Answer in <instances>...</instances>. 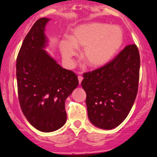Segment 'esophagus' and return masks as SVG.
<instances>
[{"label": "esophagus", "instance_id": "1", "mask_svg": "<svg viewBox=\"0 0 157 157\" xmlns=\"http://www.w3.org/2000/svg\"><path fill=\"white\" fill-rule=\"evenodd\" d=\"M78 78L79 83V85H80L81 82H82V79H83V78H82V76H81V75H78Z\"/></svg>", "mask_w": 157, "mask_h": 157}]
</instances>
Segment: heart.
I'll return each mask as SVG.
<instances>
[{"instance_id": "b5f03b06", "label": "heart", "mask_w": 157, "mask_h": 157, "mask_svg": "<svg viewBox=\"0 0 157 157\" xmlns=\"http://www.w3.org/2000/svg\"><path fill=\"white\" fill-rule=\"evenodd\" d=\"M123 30L116 25L91 22L75 28L71 39L60 43L63 58L68 66L74 65L76 48H83L82 58L89 66L98 67L106 65L116 54L123 44Z\"/></svg>"}]
</instances>
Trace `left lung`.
Returning <instances> with one entry per match:
<instances>
[{
    "label": "left lung",
    "mask_w": 157,
    "mask_h": 157,
    "mask_svg": "<svg viewBox=\"0 0 157 157\" xmlns=\"http://www.w3.org/2000/svg\"><path fill=\"white\" fill-rule=\"evenodd\" d=\"M140 67L138 48L130 44L104 66L83 74L81 85L93 125L111 130L125 120L137 94Z\"/></svg>",
    "instance_id": "left-lung-1"
}]
</instances>
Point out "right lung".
I'll return each mask as SVG.
<instances>
[{"mask_svg":"<svg viewBox=\"0 0 157 157\" xmlns=\"http://www.w3.org/2000/svg\"><path fill=\"white\" fill-rule=\"evenodd\" d=\"M50 19L36 21L19 51L16 75L18 99L27 121L41 132H53L66 122L65 99L78 86L74 72L60 66L44 48V30Z\"/></svg>","mask_w":157,"mask_h":157,"instance_id":"obj_1","label":"right lung"}]
</instances>
